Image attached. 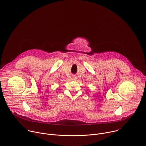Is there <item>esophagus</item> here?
Returning a JSON list of instances; mask_svg holds the SVG:
<instances>
[{"label":"esophagus","mask_w":146,"mask_h":146,"mask_svg":"<svg viewBox=\"0 0 146 146\" xmlns=\"http://www.w3.org/2000/svg\"><path fill=\"white\" fill-rule=\"evenodd\" d=\"M72 78L73 80H76V79H77L76 77H75V76H72Z\"/></svg>","instance_id":"obj_1"}]
</instances>
